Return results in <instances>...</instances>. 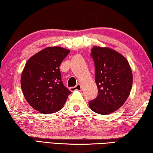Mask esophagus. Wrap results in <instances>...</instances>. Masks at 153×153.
Returning a JSON list of instances; mask_svg holds the SVG:
<instances>
[{
	"label": "esophagus",
	"instance_id": "obj_1",
	"mask_svg": "<svg viewBox=\"0 0 153 153\" xmlns=\"http://www.w3.org/2000/svg\"><path fill=\"white\" fill-rule=\"evenodd\" d=\"M69 90H71V91H74V90H82V86H81V84H77L76 86L75 87H71Z\"/></svg>",
	"mask_w": 153,
	"mask_h": 153
}]
</instances>
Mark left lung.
Returning a JSON list of instances; mask_svg holds the SVG:
<instances>
[{
  "instance_id": "left-lung-1",
  "label": "left lung",
  "mask_w": 153,
  "mask_h": 153,
  "mask_svg": "<svg viewBox=\"0 0 153 153\" xmlns=\"http://www.w3.org/2000/svg\"><path fill=\"white\" fill-rule=\"evenodd\" d=\"M91 55L95 66L97 97L89 101L94 112L107 115L126 102L132 86V72L123 55L108 48L94 46Z\"/></svg>"
}]
</instances>
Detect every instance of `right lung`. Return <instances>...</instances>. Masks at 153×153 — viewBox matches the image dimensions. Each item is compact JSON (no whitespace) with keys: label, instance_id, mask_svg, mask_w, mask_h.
<instances>
[{"label":"right lung","instance_id":"obj_1","mask_svg":"<svg viewBox=\"0 0 153 153\" xmlns=\"http://www.w3.org/2000/svg\"><path fill=\"white\" fill-rule=\"evenodd\" d=\"M70 51L48 47L32 56L21 77L24 97L31 107L44 114L61 109L71 94L64 86L59 67Z\"/></svg>","mask_w":153,"mask_h":153}]
</instances>
